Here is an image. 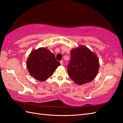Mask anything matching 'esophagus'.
Here are the masks:
<instances>
[{
	"label": "esophagus",
	"mask_w": 123,
	"mask_h": 123,
	"mask_svg": "<svg viewBox=\"0 0 123 123\" xmlns=\"http://www.w3.org/2000/svg\"><path fill=\"white\" fill-rule=\"evenodd\" d=\"M60 64L61 65H63V61H60Z\"/></svg>",
	"instance_id": "1"
}]
</instances>
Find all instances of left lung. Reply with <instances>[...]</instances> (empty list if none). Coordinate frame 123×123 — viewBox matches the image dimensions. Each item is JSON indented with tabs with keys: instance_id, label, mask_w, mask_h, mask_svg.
<instances>
[{
	"instance_id": "8db88e82",
	"label": "left lung",
	"mask_w": 123,
	"mask_h": 123,
	"mask_svg": "<svg viewBox=\"0 0 123 123\" xmlns=\"http://www.w3.org/2000/svg\"><path fill=\"white\" fill-rule=\"evenodd\" d=\"M70 55L68 74L75 83L81 85L95 79L99 68V59L96 53L81 45L72 49Z\"/></svg>"
}]
</instances>
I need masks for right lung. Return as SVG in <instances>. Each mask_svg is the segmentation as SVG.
I'll return each instance as SVG.
<instances>
[{
  "label": "right lung",
  "mask_w": 123,
  "mask_h": 123,
  "mask_svg": "<svg viewBox=\"0 0 123 123\" xmlns=\"http://www.w3.org/2000/svg\"><path fill=\"white\" fill-rule=\"evenodd\" d=\"M60 66L55 55L46 47L33 49L26 61L27 68L30 74L36 80L43 81L53 74Z\"/></svg>",
  "instance_id": "add662e5"
}]
</instances>
